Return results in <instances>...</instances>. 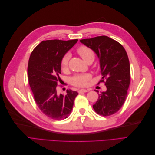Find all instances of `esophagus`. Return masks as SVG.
Returning <instances> with one entry per match:
<instances>
[{
    "label": "esophagus",
    "instance_id": "esophagus-1",
    "mask_svg": "<svg viewBox=\"0 0 155 155\" xmlns=\"http://www.w3.org/2000/svg\"><path fill=\"white\" fill-rule=\"evenodd\" d=\"M88 92V90H85V89H81V90L78 91V92L79 94L82 93V92Z\"/></svg>",
    "mask_w": 155,
    "mask_h": 155
}]
</instances>
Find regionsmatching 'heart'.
I'll return each mask as SVG.
<instances>
[{"instance_id":"obj_1","label":"heart","mask_w":155,"mask_h":155,"mask_svg":"<svg viewBox=\"0 0 155 155\" xmlns=\"http://www.w3.org/2000/svg\"><path fill=\"white\" fill-rule=\"evenodd\" d=\"M78 54L81 56L82 59L85 61H88V60L94 59V53L93 50L88 47L87 46H80L77 49ZM70 59V55L66 54L63 56V58L61 61V67L63 70H66L68 67V61ZM91 78V75L88 73L80 74L75 75L71 79V83L73 85L78 87H85L89 79Z\"/></svg>"}]
</instances>
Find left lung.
Wrapping results in <instances>:
<instances>
[{
	"label": "left lung",
	"instance_id": "8db88e82",
	"mask_svg": "<svg viewBox=\"0 0 155 155\" xmlns=\"http://www.w3.org/2000/svg\"><path fill=\"white\" fill-rule=\"evenodd\" d=\"M80 42L97 54L102 75L97 84L104 83L107 87L105 92L98 94L93 109L101 116H110L121 109L127 96L130 74L127 54L118 41L105 35L81 39Z\"/></svg>",
	"mask_w": 155,
	"mask_h": 155
}]
</instances>
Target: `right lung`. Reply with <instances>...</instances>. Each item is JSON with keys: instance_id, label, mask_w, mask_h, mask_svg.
Here are the masks:
<instances>
[{"instance_id": "obj_1", "label": "right lung", "mask_w": 155, "mask_h": 155, "mask_svg": "<svg viewBox=\"0 0 155 155\" xmlns=\"http://www.w3.org/2000/svg\"><path fill=\"white\" fill-rule=\"evenodd\" d=\"M78 39L42 41L32 51L28 64V78L37 107L43 113L54 120L68 118L78 93L67 90V94H58L61 80V61Z\"/></svg>"}]
</instances>
